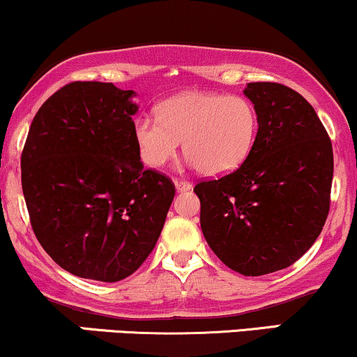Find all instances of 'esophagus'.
Listing matches in <instances>:
<instances>
[{
	"mask_svg": "<svg viewBox=\"0 0 357 357\" xmlns=\"http://www.w3.org/2000/svg\"><path fill=\"white\" fill-rule=\"evenodd\" d=\"M174 184H176V190L178 191H186V190H191L192 184L190 181H186V179H174Z\"/></svg>",
	"mask_w": 357,
	"mask_h": 357,
	"instance_id": "1",
	"label": "esophagus"
}]
</instances>
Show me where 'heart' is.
Wrapping results in <instances>:
<instances>
[{"label":"heart","mask_w":357,"mask_h":357,"mask_svg":"<svg viewBox=\"0 0 357 357\" xmlns=\"http://www.w3.org/2000/svg\"><path fill=\"white\" fill-rule=\"evenodd\" d=\"M258 114L241 96L188 90L158 105V117L139 116L132 136L141 161L165 166L181 146L191 166L218 176L236 169L255 142Z\"/></svg>","instance_id":"heart-1"}]
</instances>
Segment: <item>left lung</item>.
I'll return each instance as SVG.
<instances>
[{
	"instance_id": "left-lung-1",
	"label": "left lung",
	"mask_w": 357,
	"mask_h": 357,
	"mask_svg": "<svg viewBox=\"0 0 357 357\" xmlns=\"http://www.w3.org/2000/svg\"><path fill=\"white\" fill-rule=\"evenodd\" d=\"M258 114L238 169L195 186L202 230L216 257L241 275L297 261L329 215L334 155L326 127L301 93L275 82L243 90Z\"/></svg>"
}]
</instances>
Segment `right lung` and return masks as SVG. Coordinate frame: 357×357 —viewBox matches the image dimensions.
Here are the masks:
<instances>
[{
  "mask_svg": "<svg viewBox=\"0 0 357 357\" xmlns=\"http://www.w3.org/2000/svg\"><path fill=\"white\" fill-rule=\"evenodd\" d=\"M134 90L72 82L40 107L22 153L30 223L45 252L82 278L119 282L144 264L174 183L144 169L132 136Z\"/></svg>",
  "mask_w": 357,
  "mask_h": 357,
  "instance_id": "right-lung-1",
  "label": "right lung"
}]
</instances>
